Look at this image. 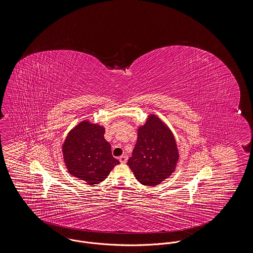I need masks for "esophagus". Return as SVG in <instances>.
Masks as SVG:
<instances>
[{"label": "esophagus", "instance_id": "1", "mask_svg": "<svg viewBox=\"0 0 253 253\" xmlns=\"http://www.w3.org/2000/svg\"><path fill=\"white\" fill-rule=\"evenodd\" d=\"M119 159H120L121 163H126L127 161V156L126 155H122Z\"/></svg>", "mask_w": 253, "mask_h": 253}]
</instances>
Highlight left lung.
Returning a JSON list of instances; mask_svg holds the SVG:
<instances>
[{
  "mask_svg": "<svg viewBox=\"0 0 253 253\" xmlns=\"http://www.w3.org/2000/svg\"><path fill=\"white\" fill-rule=\"evenodd\" d=\"M179 160L174 134L156 115L150 114L144 125L138 126L137 140L127 165L136 180L154 187L172 175Z\"/></svg>",
  "mask_w": 253,
  "mask_h": 253,
  "instance_id": "obj_1",
  "label": "left lung"
}]
</instances>
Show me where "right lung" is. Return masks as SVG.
Wrapping results in <instances>:
<instances>
[{"mask_svg": "<svg viewBox=\"0 0 253 253\" xmlns=\"http://www.w3.org/2000/svg\"><path fill=\"white\" fill-rule=\"evenodd\" d=\"M105 127L89 120L79 123L67 134L62 153L68 172L95 185L104 181L120 161L113 157L111 145L105 139Z\"/></svg>", "mask_w": 253, "mask_h": 253, "instance_id": "add662e5", "label": "right lung"}]
</instances>
